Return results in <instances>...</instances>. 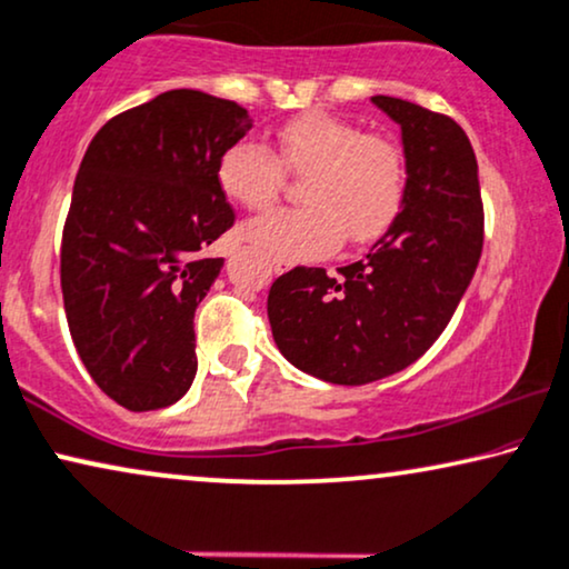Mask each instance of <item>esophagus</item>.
Here are the masks:
<instances>
[{
  "label": "esophagus",
  "mask_w": 569,
  "mask_h": 569,
  "mask_svg": "<svg viewBox=\"0 0 569 569\" xmlns=\"http://www.w3.org/2000/svg\"><path fill=\"white\" fill-rule=\"evenodd\" d=\"M272 270H276V276H280V272H286V264L283 262H272Z\"/></svg>",
  "instance_id": "1"
}]
</instances>
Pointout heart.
Returning a JSON list of instances; mask_svg holds the SVG:
<instances>
[{
	"instance_id": "b5f03b06",
	"label": "heart",
	"mask_w": 569,
	"mask_h": 569,
	"mask_svg": "<svg viewBox=\"0 0 569 569\" xmlns=\"http://www.w3.org/2000/svg\"><path fill=\"white\" fill-rule=\"evenodd\" d=\"M278 157L239 141L218 160V186L233 204L264 212L276 204L283 169L305 178L299 201L251 222L247 239L278 262L312 260L338 247L376 241L397 220L407 193V162L391 139L336 114H299L278 128Z\"/></svg>"
}]
</instances>
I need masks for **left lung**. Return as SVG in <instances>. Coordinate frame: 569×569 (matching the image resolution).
Here are the masks:
<instances>
[{"instance_id":"1","label":"left lung","mask_w":569,"mask_h":569,"mask_svg":"<svg viewBox=\"0 0 569 569\" xmlns=\"http://www.w3.org/2000/svg\"><path fill=\"white\" fill-rule=\"evenodd\" d=\"M401 126L405 204L368 254L338 276L293 268L270 286L280 355L328 383L365 386L433 347L476 276L483 201L470 139L449 114L372 97Z\"/></svg>"}]
</instances>
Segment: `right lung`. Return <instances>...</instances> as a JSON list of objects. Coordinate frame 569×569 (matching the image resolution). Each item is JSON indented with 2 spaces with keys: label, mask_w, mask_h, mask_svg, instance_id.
I'll use <instances>...</instances> for the list:
<instances>
[{
  "label": "right lung",
  "mask_w": 569,
  "mask_h": 569,
  "mask_svg": "<svg viewBox=\"0 0 569 569\" xmlns=\"http://www.w3.org/2000/svg\"><path fill=\"white\" fill-rule=\"evenodd\" d=\"M251 128L231 99L172 89L114 114L78 168L60 280L78 357L131 412L176 405L197 376L193 312L236 214L218 160Z\"/></svg>",
  "instance_id": "obj_1"
}]
</instances>
